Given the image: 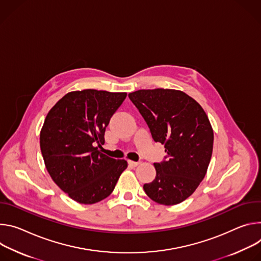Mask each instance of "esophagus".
Listing matches in <instances>:
<instances>
[{
  "label": "esophagus",
  "mask_w": 261,
  "mask_h": 261,
  "mask_svg": "<svg viewBox=\"0 0 261 261\" xmlns=\"http://www.w3.org/2000/svg\"><path fill=\"white\" fill-rule=\"evenodd\" d=\"M128 164H129L132 167H137L138 165H140L139 162H134V161H128Z\"/></svg>",
  "instance_id": "obj_1"
}]
</instances>
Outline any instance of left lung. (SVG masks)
<instances>
[{"label":"left lung","mask_w":261,"mask_h":261,"mask_svg":"<svg viewBox=\"0 0 261 261\" xmlns=\"http://www.w3.org/2000/svg\"><path fill=\"white\" fill-rule=\"evenodd\" d=\"M155 142L165 145L166 161L154 163L156 176L143 187L159 204L175 205L203 180L213 154L214 130L202 107L174 89L138 90L128 94Z\"/></svg>","instance_id":"left-lung-1"}]
</instances>
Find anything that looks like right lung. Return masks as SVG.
<instances>
[{"instance_id": "add662e5", "label": "right lung", "mask_w": 261, "mask_h": 261, "mask_svg": "<svg viewBox=\"0 0 261 261\" xmlns=\"http://www.w3.org/2000/svg\"><path fill=\"white\" fill-rule=\"evenodd\" d=\"M125 92L86 89L64 95L47 113L40 132V149L54 182L81 204H94L111 195L125 160L99 148L113 114Z\"/></svg>"}]
</instances>
